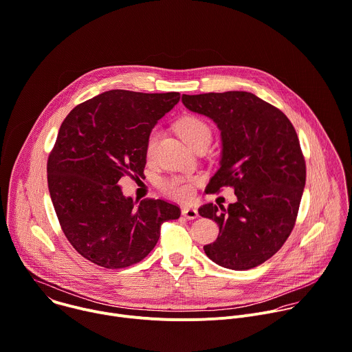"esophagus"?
<instances>
[{
  "label": "esophagus",
  "mask_w": 352,
  "mask_h": 352,
  "mask_svg": "<svg viewBox=\"0 0 352 352\" xmlns=\"http://www.w3.org/2000/svg\"><path fill=\"white\" fill-rule=\"evenodd\" d=\"M182 214L186 217V219H188V220H194V219H197L199 214H198V210L195 209V208H187V206H184L183 209H182Z\"/></svg>",
  "instance_id": "esophagus-1"
}]
</instances>
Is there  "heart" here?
Returning <instances> with one entry per match:
<instances>
[{
    "instance_id": "1",
    "label": "heart",
    "mask_w": 352,
    "mask_h": 352,
    "mask_svg": "<svg viewBox=\"0 0 352 352\" xmlns=\"http://www.w3.org/2000/svg\"><path fill=\"white\" fill-rule=\"evenodd\" d=\"M179 133L186 140L188 146L192 148H197L201 144H208L212 140V129L210 126L198 117H184L177 124ZM158 133L154 131L146 144V155L147 158H151L155 153ZM201 183V177L197 175H187V176H169L166 179H162L160 183V188L166 195L179 199V201H188L194 195V188Z\"/></svg>"
}]
</instances>
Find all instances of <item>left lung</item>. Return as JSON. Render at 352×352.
<instances>
[{
    "instance_id": "8db88e82",
    "label": "left lung",
    "mask_w": 352,
    "mask_h": 352,
    "mask_svg": "<svg viewBox=\"0 0 352 352\" xmlns=\"http://www.w3.org/2000/svg\"><path fill=\"white\" fill-rule=\"evenodd\" d=\"M182 102L221 132L220 168L209 191L232 187L236 195L227 209L199 208L201 216L219 226L217 239L204 250L224 268L257 267L282 248L296 223L305 186L297 133L280 110L249 92L183 95Z\"/></svg>"
}]
</instances>
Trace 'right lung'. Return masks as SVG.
I'll return each mask as SVG.
<instances>
[{
    "label": "right lung",
    "instance_id": "right-lung-1",
    "mask_svg": "<svg viewBox=\"0 0 352 352\" xmlns=\"http://www.w3.org/2000/svg\"><path fill=\"white\" fill-rule=\"evenodd\" d=\"M179 100V92L113 89L65 118L48 158V188L66 238L87 260L104 268L136 264L157 245L161 224L180 217L164 199L136 206L118 184L143 176L150 133Z\"/></svg>",
    "mask_w": 352,
    "mask_h": 352
}]
</instances>
